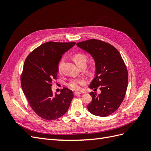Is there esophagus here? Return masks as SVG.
<instances>
[{"instance_id":"1","label":"esophagus","mask_w":151,"mask_h":151,"mask_svg":"<svg viewBox=\"0 0 151 151\" xmlns=\"http://www.w3.org/2000/svg\"><path fill=\"white\" fill-rule=\"evenodd\" d=\"M81 93H78V92H74V94L75 96H78V95H80Z\"/></svg>"}]
</instances>
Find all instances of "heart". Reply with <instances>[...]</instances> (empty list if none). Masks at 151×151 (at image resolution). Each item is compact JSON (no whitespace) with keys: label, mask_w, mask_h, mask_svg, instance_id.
<instances>
[{"label":"heart","mask_w":151,"mask_h":151,"mask_svg":"<svg viewBox=\"0 0 151 151\" xmlns=\"http://www.w3.org/2000/svg\"><path fill=\"white\" fill-rule=\"evenodd\" d=\"M73 58H74V60L77 65H80L81 63L83 62L86 63V60H87L86 55L85 54L82 53H76L74 55ZM62 63V60H61L60 63H58V70H60ZM86 83H87V80L85 78L82 77V78H79V79H71L69 81V83L67 84V86L72 90L79 91L82 89L83 86H84Z\"/></svg>","instance_id":"1"}]
</instances>
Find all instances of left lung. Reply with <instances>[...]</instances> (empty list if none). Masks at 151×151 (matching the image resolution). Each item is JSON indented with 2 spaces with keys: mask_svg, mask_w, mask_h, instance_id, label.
<instances>
[{
  "mask_svg": "<svg viewBox=\"0 0 151 151\" xmlns=\"http://www.w3.org/2000/svg\"><path fill=\"white\" fill-rule=\"evenodd\" d=\"M95 61V77L89 88L101 93L91 92L92 101L88 109L99 116L110 115L119 108L125 98L128 86V71L120 53L111 45L101 40L91 39L77 43Z\"/></svg>",
  "mask_w": 151,
  "mask_h": 151,
  "instance_id": "obj_1",
  "label": "left lung"
}]
</instances>
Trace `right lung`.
Returning a JSON list of instances; mask_svg holds the SVG:
<instances>
[{
    "label": "right lung",
    "instance_id": "add662e5",
    "mask_svg": "<svg viewBox=\"0 0 151 151\" xmlns=\"http://www.w3.org/2000/svg\"><path fill=\"white\" fill-rule=\"evenodd\" d=\"M75 44L48 42L35 49L26 58L21 76L22 89L31 108L44 120H53L63 116L74 98L72 91L66 88L60 94H53L52 86L57 79L62 55Z\"/></svg>",
    "mask_w": 151,
    "mask_h": 151
}]
</instances>
